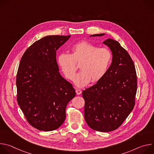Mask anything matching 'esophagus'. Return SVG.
<instances>
[{
    "label": "esophagus",
    "instance_id": "esophagus-1",
    "mask_svg": "<svg viewBox=\"0 0 154 154\" xmlns=\"http://www.w3.org/2000/svg\"><path fill=\"white\" fill-rule=\"evenodd\" d=\"M75 92H76V94H77V95H80V94H82V91H81L80 90L78 89V88H77V89H76Z\"/></svg>",
    "mask_w": 154,
    "mask_h": 154
}]
</instances>
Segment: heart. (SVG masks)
Here are the masks:
<instances>
[{
	"label": "heart",
	"instance_id": "b5f03b06",
	"mask_svg": "<svg viewBox=\"0 0 154 154\" xmlns=\"http://www.w3.org/2000/svg\"><path fill=\"white\" fill-rule=\"evenodd\" d=\"M71 51V54L60 53L57 63L65 77L70 80L76 71V63H81V71L74 79L77 86L83 87L91 81L97 82L105 75L112 60V52L108 49L99 48L91 42L82 41L75 44Z\"/></svg>",
	"mask_w": 154,
	"mask_h": 154
}]
</instances>
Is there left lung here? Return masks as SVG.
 <instances>
[{
    "label": "left lung",
    "instance_id": "1",
    "mask_svg": "<svg viewBox=\"0 0 154 154\" xmlns=\"http://www.w3.org/2000/svg\"><path fill=\"white\" fill-rule=\"evenodd\" d=\"M103 43L112 52L111 65L105 75L84 90L82 96L87 124L94 130L108 132L117 129L134 109L137 77L133 60L119 42L108 38Z\"/></svg>",
    "mask_w": 154,
    "mask_h": 154
}]
</instances>
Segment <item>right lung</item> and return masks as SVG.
Segmentation results:
<instances>
[{"instance_id":"right-lung-1","label":"right lung","mask_w":154,"mask_h":154,"mask_svg":"<svg viewBox=\"0 0 154 154\" xmlns=\"http://www.w3.org/2000/svg\"><path fill=\"white\" fill-rule=\"evenodd\" d=\"M71 35H49L35 42L21 58L16 77L17 101L29 123L52 131L66 118V108L75 96L72 84L59 72L57 51Z\"/></svg>"}]
</instances>
